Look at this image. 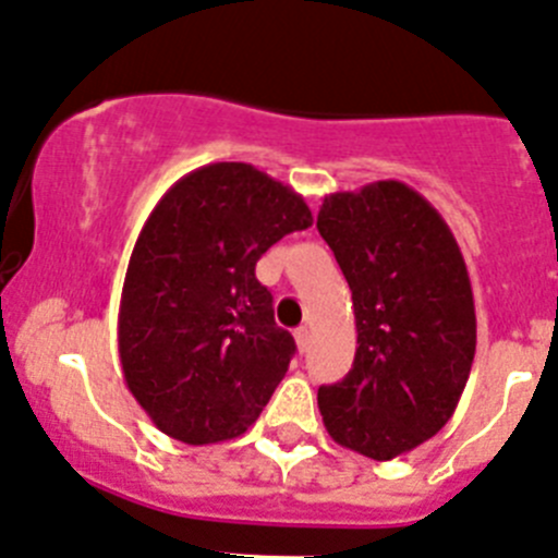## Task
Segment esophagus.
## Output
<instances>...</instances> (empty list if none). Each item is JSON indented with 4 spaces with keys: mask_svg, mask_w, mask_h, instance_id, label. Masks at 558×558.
Masks as SVG:
<instances>
[{
    "mask_svg": "<svg viewBox=\"0 0 558 558\" xmlns=\"http://www.w3.org/2000/svg\"><path fill=\"white\" fill-rule=\"evenodd\" d=\"M294 339H298L300 353H305V350H308V341H311V330L308 328H298V330H294Z\"/></svg>",
    "mask_w": 558,
    "mask_h": 558,
    "instance_id": "esophagus-1",
    "label": "esophagus"
}]
</instances>
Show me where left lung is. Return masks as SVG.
Masks as SVG:
<instances>
[{
	"instance_id": "1",
	"label": "left lung",
	"mask_w": 558,
	"mask_h": 558,
	"mask_svg": "<svg viewBox=\"0 0 558 558\" xmlns=\"http://www.w3.org/2000/svg\"><path fill=\"white\" fill-rule=\"evenodd\" d=\"M316 228L353 291V369L319 386L330 439L389 461L445 428L475 359L464 255L439 210L400 180L323 199Z\"/></svg>"
}]
</instances>
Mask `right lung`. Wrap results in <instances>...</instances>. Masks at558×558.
<instances>
[{"instance_id":"1","label":"right lung","mask_w":558,"mask_h":558,"mask_svg":"<svg viewBox=\"0 0 558 558\" xmlns=\"http://www.w3.org/2000/svg\"><path fill=\"white\" fill-rule=\"evenodd\" d=\"M311 222L294 189L250 163L199 167L160 197L119 303L124 384L158 430L214 445L258 420L298 348L255 264Z\"/></svg>"}]
</instances>
